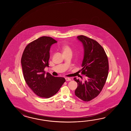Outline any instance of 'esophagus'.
<instances>
[{"label": "esophagus", "instance_id": "esophagus-1", "mask_svg": "<svg viewBox=\"0 0 131 131\" xmlns=\"http://www.w3.org/2000/svg\"><path fill=\"white\" fill-rule=\"evenodd\" d=\"M65 79H66V81H71V79L69 78H66Z\"/></svg>", "mask_w": 131, "mask_h": 131}]
</instances>
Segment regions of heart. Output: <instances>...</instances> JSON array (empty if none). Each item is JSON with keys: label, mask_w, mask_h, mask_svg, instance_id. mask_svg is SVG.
I'll use <instances>...</instances> for the list:
<instances>
[{"label": "heart", "mask_w": 131, "mask_h": 131, "mask_svg": "<svg viewBox=\"0 0 131 131\" xmlns=\"http://www.w3.org/2000/svg\"><path fill=\"white\" fill-rule=\"evenodd\" d=\"M62 50L63 53H67V52H70V51H71L68 45H64L62 47Z\"/></svg>", "instance_id": "obj_1"}]
</instances>
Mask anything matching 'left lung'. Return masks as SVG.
<instances>
[{
	"label": "left lung",
	"mask_w": 131,
	"mask_h": 131,
	"mask_svg": "<svg viewBox=\"0 0 131 131\" xmlns=\"http://www.w3.org/2000/svg\"><path fill=\"white\" fill-rule=\"evenodd\" d=\"M77 38L83 47L81 73L85 75L86 80L81 81L74 78L78 84L75 95L81 100L89 102L98 95L105 83L109 71L108 59L97 42L82 35Z\"/></svg>",
	"instance_id": "obj_1"
}]
</instances>
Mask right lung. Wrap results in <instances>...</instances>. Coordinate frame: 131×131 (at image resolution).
Here are the masks:
<instances>
[{"label": "right lung", "mask_w": 131, "mask_h": 131, "mask_svg": "<svg viewBox=\"0 0 131 131\" xmlns=\"http://www.w3.org/2000/svg\"><path fill=\"white\" fill-rule=\"evenodd\" d=\"M57 42L52 38L42 36L26 47L22 54L21 64L27 84L36 95L48 98L55 95L65 82L63 77H54L45 73L49 67L50 50Z\"/></svg>", "instance_id": "add662e5"}]
</instances>
